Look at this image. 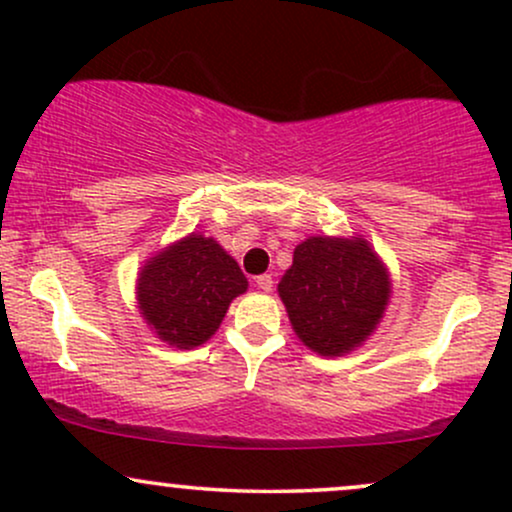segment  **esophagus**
<instances>
[{
  "label": "esophagus",
  "instance_id": "34e87169",
  "mask_svg": "<svg viewBox=\"0 0 512 512\" xmlns=\"http://www.w3.org/2000/svg\"><path fill=\"white\" fill-rule=\"evenodd\" d=\"M255 284H257V289H262V291H272V286H274V279L269 274H260L255 279Z\"/></svg>",
  "mask_w": 512,
  "mask_h": 512
}]
</instances>
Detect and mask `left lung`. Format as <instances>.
Returning a JSON list of instances; mask_svg holds the SVG:
<instances>
[{
  "mask_svg": "<svg viewBox=\"0 0 512 512\" xmlns=\"http://www.w3.org/2000/svg\"><path fill=\"white\" fill-rule=\"evenodd\" d=\"M390 293V274L366 238L310 236L279 281L293 332L320 356H344L366 342Z\"/></svg>",
  "mask_w": 512,
  "mask_h": 512,
  "instance_id": "1",
  "label": "left lung"
}]
</instances>
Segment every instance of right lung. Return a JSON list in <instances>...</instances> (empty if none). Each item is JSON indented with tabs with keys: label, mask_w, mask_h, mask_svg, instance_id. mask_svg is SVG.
Listing matches in <instances>:
<instances>
[{
	"label": "right lung",
	"mask_w": 512,
	"mask_h": 512,
	"mask_svg": "<svg viewBox=\"0 0 512 512\" xmlns=\"http://www.w3.org/2000/svg\"><path fill=\"white\" fill-rule=\"evenodd\" d=\"M248 291L238 262L216 243L190 233L146 260L137 279L142 317L158 339L195 349L211 339L228 305Z\"/></svg>",
	"instance_id": "add662e5"
}]
</instances>
